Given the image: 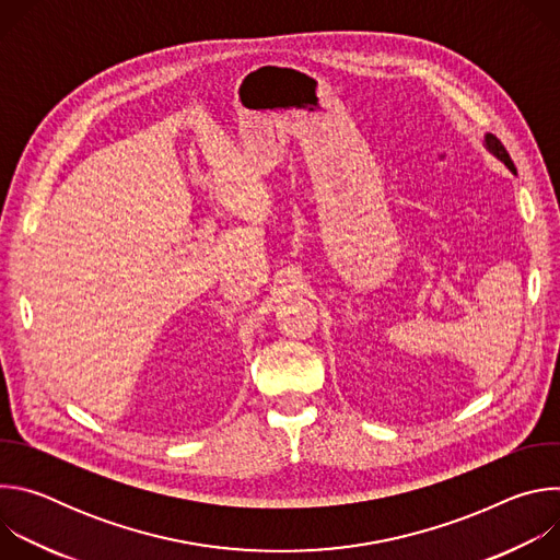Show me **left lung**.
I'll return each instance as SVG.
<instances>
[{
  "label": "left lung",
  "instance_id": "8db88e82",
  "mask_svg": "<svg viewBox=\"0 0 560 560\" xmlns=\"http://www.w3.org/2000/svg\"><path fill=\"white\" fill-rule=\"evenodd\" d=\"M483 145H486V150H488L490 154H494V156L499 159L501 164H505V166H508V171H510V173H514V175H516V166H514V162L510 159L508 150L503 148V143H501L494 135H490V132H488V135L483 137Z\"/></svg>",
  "mask_w": 560,
  "mask_h": 560
}]
</instances>
